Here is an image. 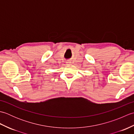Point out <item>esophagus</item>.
<instances>
[{
  "label": "esophagus",
  "mask_w": 134,
  "mask_h": 134,
  "mask_svg": "<svg viewBox=\"0 0 134 134\" xmlns=\"http://www.w3.org/2000/svg\"><path fill=\"white\" fill-rule=\"evenodd\" d=\"M67 64H70V63H71V62H67Z\"/></svg>",
  "instance_id": "esophagus-1"
}]
</instances>
